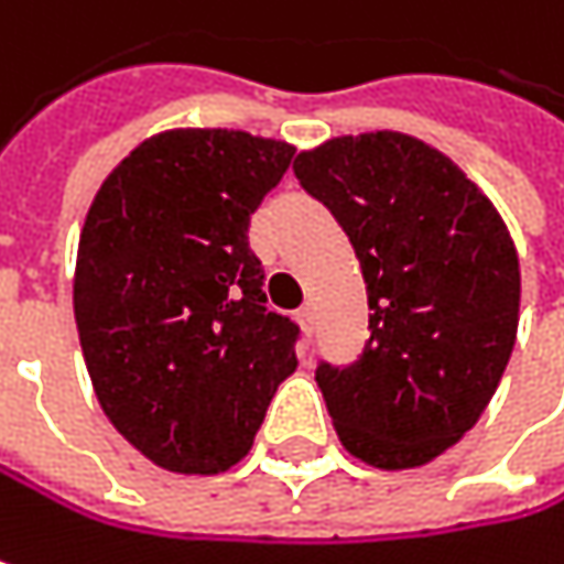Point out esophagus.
<instances>
[{
    "instance_id": "1",
    "label": "esophagus",
    "mask_w": 564,
    "mask_h": 564,
    "mask_svg": "<svg viewBox=\"0 0 564 564\" xmlns=\"http://www.w3.org/2000/svg\"><path fill=\"white\" fill-rule=\"evenodd\" d=\"M295 317H299V324L304 327V334H311V327H314V307H311V304H302Z\"/></svg>"
}]
</instances>
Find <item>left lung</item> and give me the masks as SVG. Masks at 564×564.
<instances>
[{"label":"left lung","instance_id":"obj_1","mask_svg":"<svg viewBox=\"0 0 564 564\" xmlns=\"http://www.w3.org/2000/svg\"><path fill=\"white\" fill-rule=\"evenodd\" d=\"M295 176L346 230L369 295V343L314 379L340 443L376 468L436 459L498 391L520 314V262L495 205L408 134L337 138Z\"/></svg>","mask_w":564,"mask_h":564}]
</instances>
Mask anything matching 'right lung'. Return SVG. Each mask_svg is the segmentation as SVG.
I'll return each instance as SVG.
<instances>
[{"label":"right lung","mask_w":564,"mask_h":564,"mask_svg":"<svg viewBox=\"0 0 564 564\" xmlns=\"http://www.w3.org/2000/svg\"><path fill=\"white\" fill-rule=\"evenodd\" d=\"M295 147L166 131L101 182L76 253L73 311L105 417L150 463L215 475L253 446L299 359L265 304L250 218Z\"/></svg>","instance_id":"right-lung-1"}]
</instances>
